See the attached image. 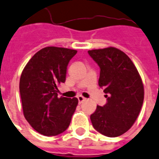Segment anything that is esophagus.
<instances>
[{"label":"esophagus","instance_id":"obj_1","mask_svg":"<svg viewBox=\"0 0 159 159\" xmlns=\"http://www.w3.org/2000/svg\"><path fill=\"white\" fill-rule=\"evenodd\" d=\"M77 99H78L79 103H80V104H82L83 102H84L86 100V98H84V97H83V96H81V95H80V96L77 97Z\"/></svg>","mask_w":159,"mask_h":159}]
</instances>
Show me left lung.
Listing matches in <instances>:
<instances>
[{
	"label": "left lung",
	"mask_w": 159,
	"mask_h": 159,
	"mask_svg": "<svg viewBox=\"0 0 159 159\" xmlns=\"http://www.w3.org/2000/svg\"><path fill=\"white\" fill-rule=\"evenodd\" d=\"M100 68L99 85L107 103L90 115L93 127L107 137H118L133 126L140 113L144 89L137 68L122 50L108 47L88 51Z\"/></svg>",
	"instance_id": "obj_1"
}]
</instances>
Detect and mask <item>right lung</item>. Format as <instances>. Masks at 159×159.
I'll return each mask as SVG.
<instances>
[{"label": "right lung", "instance_id": "right-lung-1", "mask_svg": "<svg viewBox=\"0 0 159 159\" xmlns=\"http://www.w3.org/2000/svg\"><path fill=\"white\" fill-rule=\"evenodd\" d=\"M77 50L49 46L39 50L25 66L20 79L23 114L33 129L45 136L66 131L78 104L77 98L58 97L70 60Z\"/></svg>", "mask_w": 159, "mask_h": 159}]
</instances>
